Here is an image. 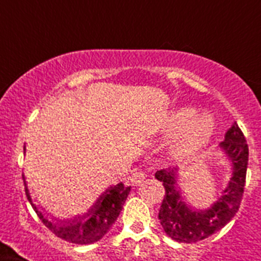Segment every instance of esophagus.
Here are the masks:
<instances>
[{"instance_id": "34e87169", "label": "esophagus", "mask_w": 261, "mask_h": 261, "mask_svg": "<svg viewBox=\"0 0 261 261\" xmlns=\"http://www.w3.org/2000/svg\"><path fill=\"white\" fill-rule=\"evenodd\" d=\"M145 177H146V175H145V172L142 171H136L135 174L130 176V183H132V186H140V184L142 183V181L145 180Z\"/></svg>"}]
</instances>
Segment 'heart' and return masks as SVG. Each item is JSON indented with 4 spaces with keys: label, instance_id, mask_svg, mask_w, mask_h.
I'll return each mask as SVG.
<instances>
[{
    "label": "heart",
    "instance_id": "obj_1",
    "mask_svg": "<svg viewBox=\"0 0 261 261\" xmlns=\"http://www.w3.org/2000/svg\"><path fill=\"white\" fill-rule=\"evenodd\" d=\"M216 132V119L209 112L196 114L192 107H179L168 115L162 126V136L173 140L168 155L174 161H187L208 146Z\"/></svg>",
    "mask_w": 261,
    "mask_h": 261
}]
</instances>
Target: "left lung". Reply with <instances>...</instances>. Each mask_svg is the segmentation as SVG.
I'll use <instances>...</instances> for the list:
<instances>
[{
    "mask_svg": "<svg viewBox=\"0 0 261 261\" xmlns=\"http://www.w3.org/2000/svg\"><path fill=\"white\" fill-rule=\"evenodd\" d=\"M220 150L230 163V179L221 196L209 208L197 209L187 204L179 186V170L168 168L155 172L163 183L165 197L159 209V222L166 234L176 242L196 243L220 231L234 218L243 196L248 165V145L238 124L226 132Z\"/></svg>",
    "mask_w": 261,
    "mask_h": 261,
    "instance_id": "left-lung-1",
    "label": "left lung"
}]
</instances>
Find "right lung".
<instances>
[{
	"mask_svg": "<svg viewBox=\"0 0 261 261\" xmlns=\"http://www.w3.org/2000/svg\"><path fill=\"white\" fill-rule=\"evenodd\" d=\"M24 153H26V146H24ZM23 183L26 187L27 199L41 222L59 238L75 244H91L102 239L117 220L124 202L130 192V187H125L123 183L111 186L99 196L86 213L77 214L70 218H62V220L56 217L49 220L41 212L44 209H39L32 201L24 174H23Z\"/></svg>",
	"mask_w": 261,
	"mask_h": 261,
	"instance_id": "obj_1",
	"label": "right lung"
}]
</instances>
